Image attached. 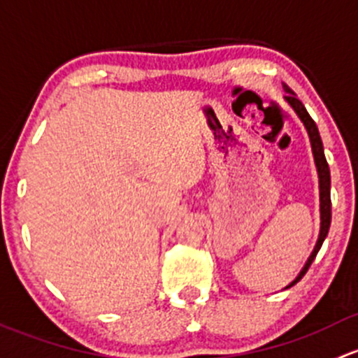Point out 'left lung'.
I'll list each match as a JSON object with an SVG mask.
<instances>
[{
	"label": "left lung",
	"instance_id": "8db88e82",
	"mask_svg": "<svg viewBox=\"0 0 358 358\" xmlns=\"http://www.w3.org/2000/svg\"><path fill=\"white\" fill-rule=\"evenodd\" d=\"M285 91L288 93V94H286V101H288L289 105L293 106V110L296 112V115L300 117L301 122H303L305 127H307L308 136H310L312 152H314L317 172H319V189H320V234H319V239H317V245H315L314 252H312V255L308 257L305 267L301 268V272L298 274V278L294 279V281L288 286V288H291V286L296 285V282L300 281V279L303 278L305 274H307L308 267L312 265V262H314L315 255L319 253L320 246H322L324 239H326L327 233H329V226H331V176H329V165H327L326 157H324V148H322V141H320L319 129H317V125H315L314 120H312V117L308 115V112L305 110L303 103H301L300 99L294 96V93L289 90L288 86H286V84H285Z\"/></svg>",
	"mask_w": 358,
	"mask_h": 358
}]
</instances>
